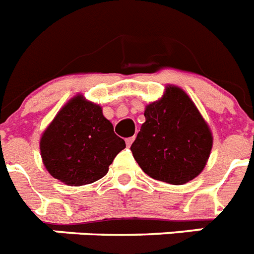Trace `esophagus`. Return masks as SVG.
Returning <instances> with one entry per match:
<instances>
[{"label":"esophagus","instance_id":"34e87169","mask_svg":"<svg viewBox=\"0 0 254 254\" xmlns=\"http://www.w3.org/2000/svg\"><path fill=\"white\" fill-rule=\"evenodd\" d=\"M134 139H135V137H130V138H127V140H125V142H127V147H129V146H131V143H133V142H134Z\"/></svg>","mask_w":254,"mask_h":254}]
</instances>
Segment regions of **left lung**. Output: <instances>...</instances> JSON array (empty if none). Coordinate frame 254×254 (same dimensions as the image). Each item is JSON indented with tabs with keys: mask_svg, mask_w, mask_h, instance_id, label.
Wrapping results in <instances>:
<instances>
[{
	"mask_svg": "<svg viewBox=\"0 0 254 254\" xmlns=\"http://www.w3.org/2000/svg\"><path fill=\"white\" fill-rule=\"evenodd\" d=\"M144 117L130 147L144 173L170 185H183L199 176L213 137L189 95L180 87H167L160 101L147 106Z\"/></svg>",
	"mask_w": 254,
	"mask_h": 254,
	"instance_id": "left-lung-1",
	"label": "left lung"
}]
</instances>
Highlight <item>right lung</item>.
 Returning <instances> with one entry per match:
<instances>
[{"mask_svg": "<svg viewBox=\"0 0 254 254\" xmlns=\"http://www.w3.org/2000/svg\"><path fill=\"white\" fill-rule=\"evenodd\" d=\"M125 148L98 104L77 95L58 112L40 142L41 157L51 176L68 186L101 180Z\"/></svg>", "mask_w": 254, "mask_h": 254, "instance_id": "add662e5", "label": "right lung"}]
</instances>
